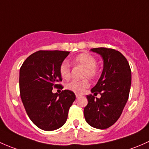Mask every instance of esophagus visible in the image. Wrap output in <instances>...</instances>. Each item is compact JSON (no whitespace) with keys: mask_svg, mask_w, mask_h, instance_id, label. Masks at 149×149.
I'll list each match as a JSON object with an SVG mask.
<instances>
[{"mask_svg":"<svg viewBox=\"0 0 149 149\" xmlns=\"http://www.w3.org/2000/svg\"><path fill=\"white\" fill-rule=\"evenodd\" d=\"M80 95H78V94H76V97L77 98H78V97H80Z\"/></svg>","mask_w":149,"mask_h":149,"instance_id":"esophagus-1","label":"esophagus"}]
</instances>
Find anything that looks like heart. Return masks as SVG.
Returning <instances> with one entry per match:
<instances>
[{"label": "heart", "instance_id": "b5f03b06", "mask_svg": "<svg viewBox=\"0 0 149 149\" xmlns=\"http://www.w3.org/2000/svg\"><path fill=\"white\" fill-rule=\"evenodd\" d=\"M74 64L77 65H80L85 67L83 72V77L93 78L96 76L97 73L96 64L97 61L93 55L87 53H82L77 55L74 57L73 60ZM59 72L63 79H67L70 78L71 73V67L67 61H64L62 62L59 67ZM90 85V82L88 79H85L82 80L77 81L73 80L66 85V88L69 90L74 92L77 94H81L85 91V90Z\"/></svg>", "mask_w": 149, "mask_h": 149}]
</instances>
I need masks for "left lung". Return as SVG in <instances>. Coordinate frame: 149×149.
<instances>
[{
  "label": "left lung",
  "instance_id": "obj_1",
  "mask_svg": "<svg viewBox=\"0 0 149 149\" xmlns=\"http://www.w3.org/2000/svg\"><path fill=\"white\" fill-rule=\"evenodd\" d=\"M103 59V70L97 83L91 92L101 94L100 98L87 95V106L84 108L86 122L92 127L105 129L120 118L128 101L131 85V70L126 58L113 49H91Z\"/></svg>",
  "mask_w": 149,
  "mask_h": 149
}]
</instances>
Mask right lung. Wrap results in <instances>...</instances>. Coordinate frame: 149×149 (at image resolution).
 Instances as JSON below:
<instances>
[{"mask_svg": "<svg viewBox=\"0 0 149 149\" xmlns=\"http://www.w3.org/2000/svg\"><path fill=\"white\" fill-rule=\"evenodd\" d=\"M70 52L38 51L24 61L20 69L21 98L31 120L41 130L54 131L66 123L70 108L75 100L71 90L52 93L61 85L59 67Z\"/></svg>", "mask_w": 149, "mask_h": 149, "instance_id": "add662e5", "label": "right lung"}]
</instances>
